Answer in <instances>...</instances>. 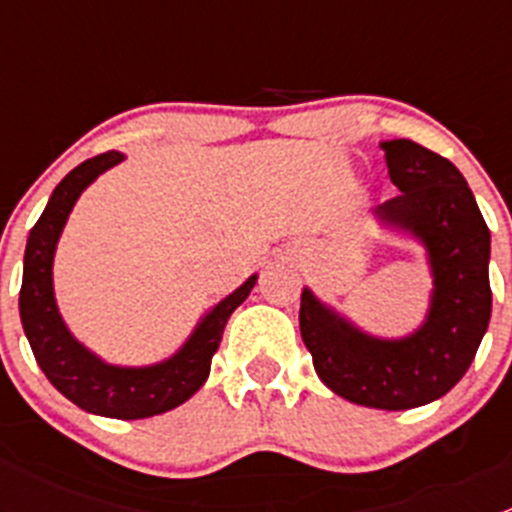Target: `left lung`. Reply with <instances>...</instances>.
<instances>
[{"label": "left lung", "instance_id": "obj_1", "mask_svg": "<svg viewBox=\"0 0 512 512\" xmlns=\"http://www.w3.org/2000/svg\"><path fill=\"white\" fill-rule=\"evenodd\" d=\"M381 151L401 195L371 213L426 250L433 277L426 319L406 337H374L304 287L299 332L334 394L369 409L406 411L448 394L478 352L493 304L490 230L451 160L406 138L384 141Z\"/></svg>", "mask_w": 512, "mask_h": 512}]
</instances>
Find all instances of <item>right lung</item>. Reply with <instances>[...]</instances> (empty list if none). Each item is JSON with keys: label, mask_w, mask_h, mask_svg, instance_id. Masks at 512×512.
Returning a JSON list of instances; mask_svg holds the SVG:
<instances>
[{"label": "right lung", "mask_w": 512, "mask_h": 512, "mask_svg": "<svg viewBox=\"0 0 512 512\" xmlns=\"http://www.w3.org/2000/svg\"><path fill=\"white\" fill-rule=\"evenodd\" d=\"M123 153L108 151L76 165L54 188L44 213L29 232L24 250V277L19 292V314L46 379L69 401L89 414L136 421L165 414L185 404L210 374L230 314L247 299L257 275L247 277L223 302L215 304L198 322L183 347L151 366H116L103 361L79 342L66 327L54 297V255L66 220L79 195L108 168L118 165Z\"/></svg>", "instance_id": "add662e5"}]
</instances>
